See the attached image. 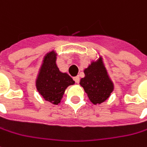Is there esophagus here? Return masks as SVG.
I'll use <instances>...</instances> for the list:
<instances>
[{
	"mask_svg": "<svg viewBox=\"0 0 147 147\" xmlns=\"http://www.w3.org/2000/svg\"><path fill=\"white\" fill-rule=\"evenodd\" d=\"M73 79L76 83H79V82H80V76H76V77H74Z\"/></svg>",
	"mask_w": 147,
	"mask_h": 147,
	"instance_id": "esophagus-1",
	"label": "esophagus"
}]
</instances>
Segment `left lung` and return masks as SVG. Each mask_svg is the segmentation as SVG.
Here are the masks:
<instances>
[{"instance_id": "obj_1", "label": "left lung", "mask_w": 147, "mask_h": 147, "mask_svg": "<svg viewBox=\"0 0 147 147\" xmlns=\"http://www.w3.org/2000/svg\"><path fill=\"white\" fill-rule=\"evenodd\" d=\"M85 77L81 79V85L94 105L104 102L113 90V86L108 77L101 62L92 63L84 70Z\"/></svg>"}]
</instances>
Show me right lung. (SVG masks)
I'll list each match as a JSON object with an SVG mask.
<instances>
[{
    "label": "right lung",
    "instance_id": "obj_1",
    "mask_svg": "<svg viewBox=\"0 0 147 147\" xmlns=\"http://www.w3.org/2000/svg\"><path fill=\"white\" fill-rule=\"evenodd\" d=\"M74 81L67 73H61L55 64V56L51 52L45 57L40 70L36 86L43 98L49 102L58 105L65 89Z\"/></svg>",
    "mask_w": 147,
    "mask_h": 147
}]
</instances>
